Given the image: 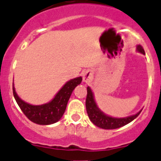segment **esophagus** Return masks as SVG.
<instances>
[{"label": "esophagus", "mask_w": 161, "mask_h": 161, "mask_svg": "<svg viewBox=\"0 0 161 161\" xmlns=\"http://www.w3.org/2000/svg\"><path fill=\"white\" fill-rule=\"evenodd\" d=\"M92 73L91 70H86L82 75V80L84 82H89L92 80Z\"/></svg>", "instance_id": "1"}]
</instances>
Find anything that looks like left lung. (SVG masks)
<instances>
[{"label": "left lung", "instance_id": "8db88e82", "mask_svg": "<svg viewBox=\"0 0 161 161\" xmlns=\"http://www.w3.org/2000/svg\"><path fill=\"white\" fill-rule=\"evenodd\" d=\"M137 51L142 54H145L144 49L141 45L137 46ZM87 95L86 99V113L92 121L96 126L105 130H114L124 126L128 123L131 122L133 120H135L138 116L140 114L141 111L138 112L136 114L132 116H129L126 117H113L104 114L101 110L98 108L94 99V94L92 92L91 87L87 86Z\"/></svg>", "mask_w": 161, "mask_h": 161}]
</instances>
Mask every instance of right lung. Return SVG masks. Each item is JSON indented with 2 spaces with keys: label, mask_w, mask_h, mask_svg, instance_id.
<instances>
[{
  "label": "right lung",
  "mask_w": 161,
  "mask_h": 161,
  "mask_svg": "<svg viewBox=\"0 0 161 161\" xmlns=\"http://www.w3.org/2000/svg\"><path fill=\"white\" fill-rule=\"evenodd\" d=\"M82 79V77H78L68 81L51 101L41 105H32L23 101L15 92L13 83L14 96L21 110L30 121L39 125H51L63 116L73 91L80 84Z\"/></svg>",
  "instance_id": "right-lung-1"
}]
</instances>
